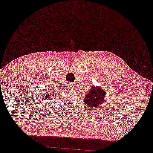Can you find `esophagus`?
<instances>
[{"mask_svg": "<svg viewBox=\"0 0 153 153\" xmlns=\"http://www.w3.org/2000/svg\"><path fill=\"white\" fill-rule=\"evenodd\" d=\"M71 88H72V85H71Z\"/></svg>", "mask_w": 153, "mask_h": 153, "instance_id": "obj_1", "label": "esophagus"}]
</instances>
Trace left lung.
Returning a JSON list of instances; mask_svg holds the SVG:
<instances>
[{"instance_id": "left-lung-1", "label": "left lung", "mask_w": 153, "mask_h": 153, "mask_svg": "<svg viewBox=\"0 0 153 153\" xmlns=\"http://www.w3.org/2000/svg\"><path fill=\"white\" fill-rule=\"evenodd\" d=\"M106 91L100 87L91 85L89 91L84 96L83 102L86 106L91 108H98L104 101Z\"/></svg>"}]
</instances>
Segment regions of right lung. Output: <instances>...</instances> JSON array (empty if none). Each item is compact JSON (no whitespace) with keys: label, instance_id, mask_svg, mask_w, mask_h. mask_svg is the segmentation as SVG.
Wrapping results in <instances>:
<instances>
[{"label":"right lung","instance_id":"right-lung-1","mask_svg":"<svg viewBox=\"0 0 153 153\" xmlns=\"http://www.w3.org/2000/svg\"><path fill=\"white\" fill-rule=\"evenodd\" d=\"M49 91H50V93L49 92ZM43 92H44V94H43L44 100H50L51 97H52V96H53V94H51V95L50 94L51 93H52V92H51V90H49L48 91L46 90L45 91H43ZM43 97H42V99H43ZM46 102H47V101H46Z\"/></svg>","mask_w":153,"mask_h":153}]
</instances>
